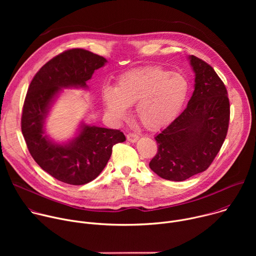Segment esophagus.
<instances>
[{"label": "esophagus", "instance_id": "obj_1", "mask_svg": "<svg viewBox=\"0 0 256 256\" xmlns=\"http://www.w3.org/2000/svg\"><path fill=\"white\" fill-rule=\"evenodd\" d=\"M126 138L130 142H136L138 140V136L136 134H134V132H130V134H126Z\"/></svg>", "mask_w": 256, "mask_h": 256}]
</instances>
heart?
Listing matches in <instances>:
<instances>
[{
  "label": "heart",
  "mask_w": 256,
  "mask_h": 256,
  "mask_svg": "<svg viewBox=\"0 0 256 256\" xmlns=\"http://www.w3.org/2000/svg\"><path fill=\"white\" fill-rule=\"evenodd\" d=\"M190 93L188 79L162 66H148L120 75L114 88L102 90L107 114L124 120L128 107L136 105V116L144 128L159 130L169 126L182 112Z\"/></svg>",
  "instance_id": "b5f03b06"
}]
</instances>
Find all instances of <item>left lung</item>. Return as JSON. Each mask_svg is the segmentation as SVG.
<instances>
[{"label": "left lung", "mask_w": 256, "mask_h": 256, "mask_svg": "<svg viewBox=\"0 0 256 256\" xmlns=\"http://www.w3.org/2000/svg\"><path fill=\"white\" fill-rule=\"evenodd\" d=\"M188 60L194 91L184 112L155 136L158 152L149 164L158 176L171 181H184L206 170L229 126L230 103L223 81L202 60L194 56Z\"/></svg>", "instance_id": "8db88e82"}]
</instances>
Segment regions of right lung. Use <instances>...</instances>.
Returning <instances> with one entry per match:
<instances>
[{
    "label": "right lung",
    "instance_id": "add662e5",
    "mask_svg": "<svg viewBox=\"0 0 256 256\" xmlns=\"http://www.w3.org/2000/svg\"><path fill=\"white\" fill-rule=\"evenodd\" d=\"M106 62L103 56L82 48L66 50L36 72L26 94L21 130L27 148L46 172L68 184L83 186L95 179L110 158L114 146L126 140L118 130L84 122L66 142H56L46 132V120L62 89H87L95 70Z\"/></svg>",
    "mask_w": 256,
    "mask_h": 256
}]
</instances>
